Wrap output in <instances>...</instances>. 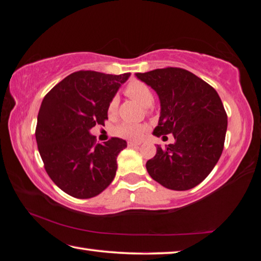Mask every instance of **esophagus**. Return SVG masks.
Segmentation results:
<instances>
[{"mask_svg":"<svg viewBox=\"0 0 261 261\" xmlns=\"http://www.w3.org/2000/svg\"><path fill=\"white\" fill-rule=\"evenodd\" d=\"M140 143H138V141H129L127 143V146L129 147H134V146H139Z\"/></svg>","mask_w":261,"mask_h":261,"instance_id":"obj_1","label":"esophagus"}]
</instances>
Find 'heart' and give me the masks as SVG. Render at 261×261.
Instances as JSON below:
<instances>
[{
	"label": "heart",
	"instance_id": "b5f03b06",
	"mask_svg": "<svg viewBox=\"0 0 261 261\" xmlns=\"http://www.w3.org/2000/svg\"><path fill=\"white\" fill-rule=\"evenodd\" d=\"M125 93L126 95H129L130 98L138 101V102L141 106H144V107H148V106H151L153 102V93L151 88L139 81H132L127 84V86L125 87ZM117 105H118V99L116 96H114L108 105V113L114 114L116 112ZM146 129L147 126L145 124L123 123V124L117 126L116 134L118 136L123 137V138L138 140L143 137Z\"/></svg>",
	"mask_w": 261,
	"mask_h": 261
}]
</instances>
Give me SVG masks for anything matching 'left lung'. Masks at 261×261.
Listing matches in <instances>:
<instances>
[{
    "mask_svg": "<svg viewBox=\"0 0 261 261\" xmlns=\"http://www.w3.org/2000/svg\"><path fill=\"white\" fill-rule=\"evenodd\" d=\"M160 100V117L153 135L174 144L156 145L155 156L146 162L151 177L162 187L185 191L201 183L223 151L227 114L219 94L196 74L180 68L136 73Z\"/></svg>",
    "mask_w": 261,
    "mask_h": 261,
    "instance_id": "1",
    "label": "left lung"
}]
</instances>
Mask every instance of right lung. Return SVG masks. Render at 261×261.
Here are the masks:
<instances>
[{"label":"right lung","instance_id":"obj_1","mask_svg":"<svg viewBox=\"0 0 261 261\" xmlns=\"http://www.w3.org/2000/svg\"><path fill=\"white\" fill-rule=\"evenodd\" d=\"M130 74L73 72L42 100L35 130L39 153L53 182L70 196H98L116 175V159L126 141L95 144L90 130L105 125L110 100Z\"/></svg>","mask_w":261,"mask_h":261}]
</instances>
